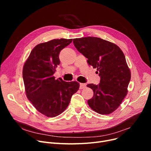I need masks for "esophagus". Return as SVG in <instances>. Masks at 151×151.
<instances>
[{
  "instance_id": "34e87169",
  "label": "esophagus",
  "mask_w": 151,
  "mask_h": 151,
  "mask_svg": "<svg viewBox=\"0 0 151 151\" xmlns=\"http://www.w3.org/2000/svg\"><path fill=\"white\" fill-rule=\"evenodd\" d=\"M86 86V84L85 83H80V89H82L83 88H84Z\"/></svg>"
}]
</instances>
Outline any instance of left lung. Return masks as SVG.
<instances>
[{"instance_id":"8db88e82","label":"left lung","mask_w":151,"mask_h":151,"mask_svg":"<svg viewBox=\"0 0 151 151\" xmlns=\"http://www.w3.org/2000/svg\"><path fill=\"white\" fill-rule=\"evenodd\" d=\"M77 50L88 59L93 68H97L100 77L98 85L87 86L93 91L88 100L89 106L100 114H109L120 106L127 94L131 79L130 70L125 55L116 44L97 37L73 39Z\"/></svg>"}]
</instances>
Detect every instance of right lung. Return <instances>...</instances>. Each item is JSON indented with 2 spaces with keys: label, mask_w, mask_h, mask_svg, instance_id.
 Returning a JSON list of instances; mask_svg holds the SVG:
<instances>
[{
  "label": "right lung",
  "mask_w": 151,
  "mask_h": 151,
  "mask_svg": "<svg viewBox=\"0 0 151 151\" xmlns=\"http://www.w3.org/2000/svg\"><path fill=\"white\" fill-rule=\"evenodd\" d=\"M72 39H54L40 43L32 50L22 70L26 94L32 104L43 115L54 117L65 111L71 96L80 88L76 81L55 80L60 64L59 55Z\"/></svg>",
  "instance_id": "right-lung-1"
}]
</instances>
